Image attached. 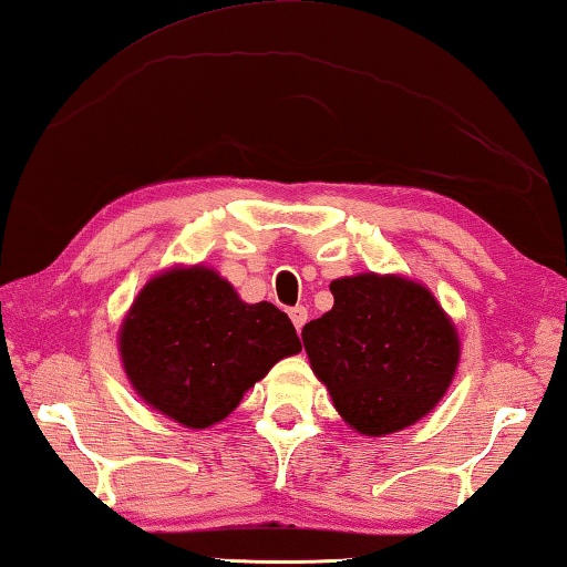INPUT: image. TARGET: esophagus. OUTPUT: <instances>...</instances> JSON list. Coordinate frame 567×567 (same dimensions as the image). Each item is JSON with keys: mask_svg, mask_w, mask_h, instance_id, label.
<instances>
[{"mask_svg": "<svg viewBox=\"0 0 567 567\" xmlns=\"http://www.w3.org/2000/svg\"><path fill=\"white\" fill-rule=\"evenodd\" d=\"M289 316H291V321H293V326H296V331L301 333L303 323L309 321V311H306V306H293V309L289 311Z\"/></svg>", "mask_w": 567, "mask_h": 567, "instance_id": "34e87169", "label": "esophagus"}]
</instances>
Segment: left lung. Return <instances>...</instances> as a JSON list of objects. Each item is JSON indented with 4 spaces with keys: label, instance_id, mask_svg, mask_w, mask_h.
Returning a JSON list of instances; mask_svg holds the SVG:
<instances>
[{
    "label": "left lung",
    "instance_id": "8db88e82",
    "mask_svg": "<svg viewBox=\"0 0 567 567\" xmlns=\"http://www.w3.org/2000/svg\"><path fill=\"white\" fill-rule=\"evenodd\" d=\"M333 309L303 326L311 369L341 419L389 435L429 415L458 369L461 341L423 284L359 274L331 281Z\"/></svg>",
    "mask_w": 567,
    "mask_h": 567
}]
</instances>
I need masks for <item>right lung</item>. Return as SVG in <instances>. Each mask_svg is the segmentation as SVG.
<instances>
[{
	"label": "right lung",
	"instance_id": "add662e5",
	"mask_svg": "<svg viewBox=\"0 0 567 567\" xmlns=\"http://www.w3.org/2000/svg\"><path fill=\"white\" fill-rule=\"evenodd\" d=\"M301 351L289 316L274 303H244L206 266L154 276L118 329L128 383L154 411L208 429L286 355Z\"/></svg>",
	"mask_w": 567,
	"mask_h": 567
}]
</instances>
